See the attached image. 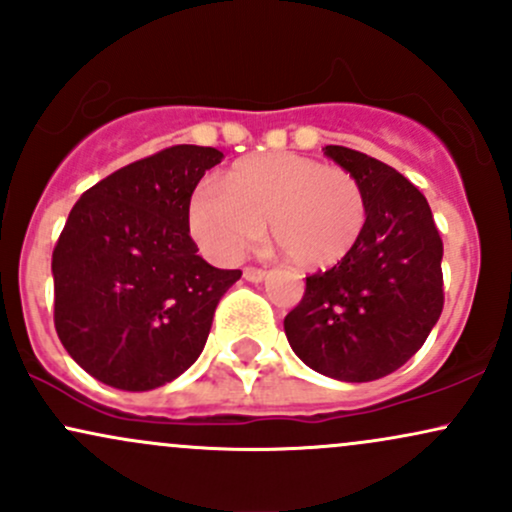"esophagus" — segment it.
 <instances>
[{
  "label": "esophagus",
  "instance_id": "esophagus-1",
  "mask_svg": "<svg viewBox=\"0 0 512 512\" xmlns=\"http://www.w3.org/2000/svg\"><path fill=\"white\" fill-rule=\"evenodd\" d=\"M264 274H267V272H264V269H257V267H245V269H243V276H245V279H248V281H252V284H257V281H262Z\"/></svg>",
  "mask_w": 512,
  "mask_h": 512
}]
</instances>
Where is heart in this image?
<instances>
[{
    "label": "heart",
    "instance_id": "heart-1",
    "mask_svg": "<svg viewBox=\"0 0 512 512\" xmlns=\"http://www.w3.org/2000/svg\"><path fill=\"white\" fill-rule=\"evenodd\" d=\"M269 233L298 267L327 269L351 255L366 231L368 204L349 170L301 154L238 161L221 182L202 180L187 199V226L221 262L243 257Z\"/></svg>",
    "mask_w": 512,
    "mask_h": 512
}]
</instances>
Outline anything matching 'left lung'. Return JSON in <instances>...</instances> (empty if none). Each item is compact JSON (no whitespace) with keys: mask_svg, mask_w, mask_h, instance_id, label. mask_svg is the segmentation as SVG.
Listing matches in <instances>:
<instances>
[{"mask_svg":"<svg viewBox=\"0 0 512 512\" xmlns=\"http://www.w3.org/2000/svg\"><path fill=\"white\" fill-rule=\"evenodd\" d=\"M322 151L361 182L366 231L342 262L305 276L284 330L305 366L370 383L404 366L443 313V240L426 197L402 173L346 146Z\"/></svg>","mask_w":512,"mask_h":512,"instance_id":"1","label":"left lung"}]
</instances>
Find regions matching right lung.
Returning <instances> with one entry per match:
<instances>
[{"label":"right lung","mask_w":512,"mask_h":512,"mask_svg":"<svg viewBox=\"0 0 512 512\" xmlns=\"http://www.w3.org/2000/svg\"><path fill=\"white\" fill-rule=\"evenodd\" d=\"M223 154L178 144L86 190L52 252L55 330L101 383L154 390L185 373L207 344L221 296L240 269L197 255L187 199Z\"/></svg>","instance_id":"right-lung-1"}]
</instances>
